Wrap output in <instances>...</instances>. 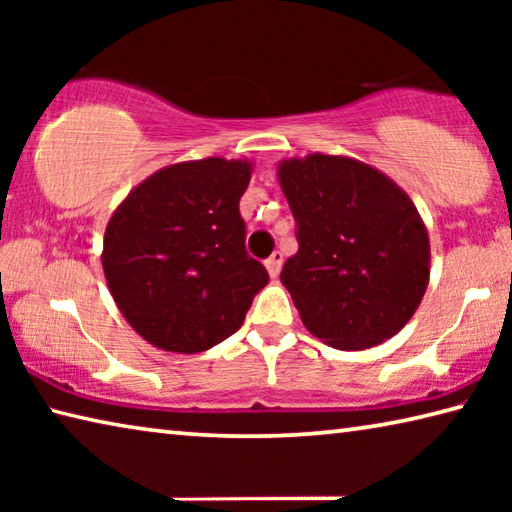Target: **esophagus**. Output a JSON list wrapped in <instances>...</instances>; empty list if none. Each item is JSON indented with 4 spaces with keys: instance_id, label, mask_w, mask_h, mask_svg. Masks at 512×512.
Listing matches in <instances>:
<instances>
[{
    "instance_id": "obj_1",
    "label": "esophagus",
    "mask_w": 512,
    "mask_h": 512,
    "mask_svg": "<svg viewBox=\"0 0 512 512\" xmlns=\"http://www.w3.org/2000/svg\"><path fill=\"white\" fill-rule=\"evenodd\" d=\"M282 262H284L282 253H280V250H275V253L266 259V271H268V275H271V277H277V275H280Z\"/></svg>"
}]
</instances>
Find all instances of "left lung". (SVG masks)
I'll list each match as a JSON object with an SVG mask.
<instances>
[{
    "label": "left lung",
    "mask_w": 512,
    "mask_h": 512,
    "mask_svg": "<svg viewBox=\"0 0 512 512\" xmlns=\"http://www.w3.org/2000/svg\"><path fill=\"white\" fill-rule=\"evenodd\" d=\"M298 223L284 262L302 325L336 350H366L409 323L429 284V232L404 189L348 155L309 153L277 164Z\"/></svg>",
    "instance_id": "obj_1"
}]
</instances>
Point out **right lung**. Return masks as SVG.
Instances as JSON below:
<instances>
[{
    "label": "right lung",
    "instance_id": "add662e5",
    "mask_svg": "<svg viewBox=\"0 0 512 512\" xmlns=\"http://www.w3.org/2000/svg\"><path fill=\"white\" fill-rule=\"evenodd\" d=\"M253 162L203 158L151 173L117 205L103 235L112 300L164 352L214 348L244 325L268 273L246 253L239 198Z\"/></svg>",
    "mask_w": 512,
    "mask_h": 512
}]
</instances>
